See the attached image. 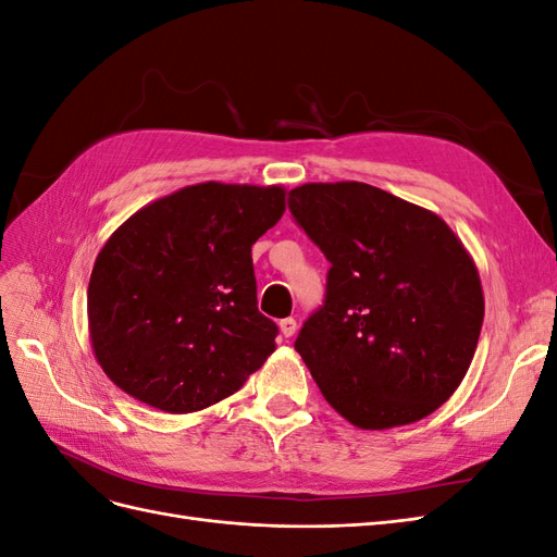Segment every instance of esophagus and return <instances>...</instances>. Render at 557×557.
I'll list each match as a JSON object with an SVG mask.
<instances>
[{"label": "esophagus", "mask_w": 557, "mask_h": 557, "mask_svg": "<svg viewBox=\"0 0 557 557\" xmlns=\"http://www.w3.org/2000/svg\"><path fill=\"white\" fill-rule=\"evenodd\" d=\"M278 327H281V334L285 336V339H290V336L297 332V320L295 318H283Z\"/></svg>", "instance_id": "esophagus-1"}]
</instances>
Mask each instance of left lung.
Listing matches in <instances>:
<instances>
[{"mask_svg":"<svg viewBox=\"0 0 557 557\" xmlns=\"http://www.w3.org/2000/svg\"><path fill=\"white\" fill-rule=\"evenodd\" d=\"M288 209L330 262L323 305L295 339L320 393L362 430L442 407L483 323L479 272L453 230L358 181L301 185Z\"/></svg>","mask_w":557,"mask_h":557,"instance_id":"1","label":"left lung"}]
</instances>
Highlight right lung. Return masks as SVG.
I'll use <instances>...</instances> for the list:
<instances>
[{
	"instance_id": "right-lung-1",
	"label": "right lung",
	"mask_w": 557,
	"mask_h": 557,
	"mask_svg": "<svg viewBox=\"0 0 557 557\" xmlns=\"http://www.w3.org/2000/svg\"><path fill=\"white\" fill-rule=\"evenodd\" d=\"M283 188L199 183L134 213L88 285L95 356L127 395L190 413L237 393L274 350L250 248L285 211Z\"/></svg>"
}]
</instances>
